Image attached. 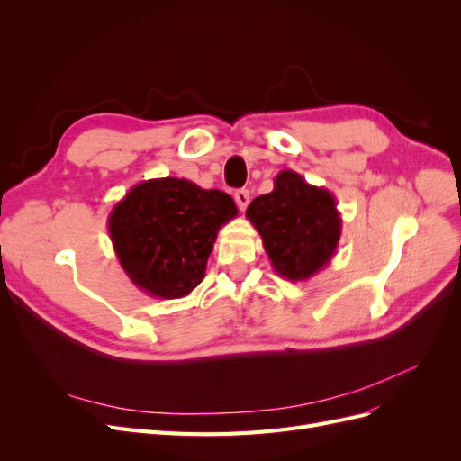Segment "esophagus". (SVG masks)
<instances>
[{
  "mask_svg": "<svg viewBox=\"0 0 461 461\" xmlns=\"http://www.w3.org/2000/svg\"><path fill=\"white\" fill-rule=\"evenodd\" d=\"M234 200H236V205L240 207V212H244V209H246L248 203H249V190H246V188L236 190V192H234Z\"/></svg>",
  "mask_w": 461,
  "mask_h": 461,
  "instance_id": "obj_1",
  "label": "esophagus"
}]
</instances>
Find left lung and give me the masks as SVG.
<instances>
[{"label":"left lung","mask_w":461,"mask_h":461,"mask_svg":"<svg viewBox=\"0 0 461 461\" xmlns=\"http://www.w3.org/2000/svg\"><path fill=\"white\" fill-rule=\"evenodd\" d=\"M246 217L259 232L275 273L290 283L308 281L337 254L342 234L337 200L296 171L278 173L273 190L252 200Z\"/></svg>","instance_id":"8db88e82"}]
</instances>
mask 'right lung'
I'll return each mask as SVG.
<instances>
[{
    "label": "right lung",
    "mask_w": 461,
    "mask_h": 461,
    "mask_svg": "<svg viewBox=\"0 0 461 461\" xmlns=\"http://www.w3.org/2000/svg\"><path fill=\"white\" fill-rule=\"evenodd\" d=\"M239 215L221 190L186 178H149L111 209L107 229L131 281L149 296L185 298L205 275L217 232Z\"/></svg>",
    "instance_id": "right-lung-1"
}]
</instances>
